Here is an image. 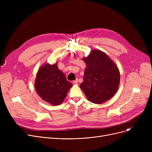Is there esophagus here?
I'll return each instance as SVG.
<instances>
[{
    "label": "esophagus",
    "mask_w": 152,
    "mask_h": 152,
    "mask_svg": "<svg viewBox=\"0 0 152 152\" xmlns=\"http://www.w3.org/2000/svg\"><path fill=\"white\" fill-rule=\"evenodd\" d=\"M73 83L74 84H77L78 83V79H76V80L73 81Z\"/></svg>",
    "instance_id": "1"
}]
</instances>
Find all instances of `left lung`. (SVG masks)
<instances>
[{"mask_svg": "<svg viewBox=\"0 0 152 152\" xmlns=\"http://www.w3.org/2000/svg\"><path fill=\"white\" fill-rule=\"evenodd\" d=\"M83 60L87 67L80 87L87 99L99 104L111 99L119 84L118 67L107 54L97 50H93Z\"/></svg>", "mask_w": 152, "mask_h": 152, "instance_id": "8db88e82", "label": "left lung"}]
</instances>
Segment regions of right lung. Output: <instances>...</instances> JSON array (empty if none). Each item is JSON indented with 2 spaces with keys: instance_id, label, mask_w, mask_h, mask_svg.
I'll return each mask as SVG.
<instances>
[{
  "instance_id": "right-lung-1",
  "label": "right lung",
  "mask_w": 152,
  "mask_h": 152,
  "mask_svg": "<svg viewBox=\"0 0 152 152\" xmlns=\"http://www.w3.org/2000/svg\"><path fill=\"white\" fill-rule=\"evenodd\" d=\"M72 84L57 67V64L47 63L39 69L36 78L37 94L52 105H58L65 99Z\"/></svg>"
}]
</instances>
